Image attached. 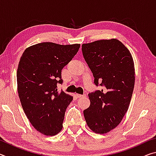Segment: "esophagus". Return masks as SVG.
<instances>
[{
  "label": "esophagus",
  "instance_id": "esophagus-1",
  "mask_svg": "<svg viewBox=\"0 0 156 156\" xmlns=\"http://www.w3.org/2000/svg\"><path fill=\"white\" fill-rule=\"evenodd\" d=\"M76 96L77 97V98H82V97H84V96H85V95H81V94H76Z\"/></svg>",
  "mask_w": 156,
  "mask_h": 156
}]
</instances>
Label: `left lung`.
Instances as JSON below:
<instances>
[{"label":"left lung","mask_w":156,"mask_h":156,"mask_svg":"<svg viewBox=\"0 0 156 156\" xmlns=\"http://www.w3.org/2000/svg\"><path fill=\"white\" fill-rule=\"evenodd\" d=\"M82 51L94 84L104 87L88 94L90 106L83 111L84 119L95 133H106L119 125L129 109L135 83L133 58L117 39L83 44Z\"/></svg>","instance_id":"obj_1"}]
</instances>
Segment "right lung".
Masks as SVG:
<instances>
[{
  "label": "right lung",
  "instance_id": "add662e5",
  "mask_svg": "<svg viewBox=\"0 0 156 156\" xmlns=\"http://www.w3.org/2000/svg\"><path fill=\"white\" fill-rule=\"evenodd\" d=\"M80 44L42 43L25 50L17 69L18 96L25 113L37 131L54 136L62 129L65 111L73 97L58 93L61 72L77 54Z\"/></svg>",
  "mask_w": 156,
  "mask_h": 156
}]
</instances>
